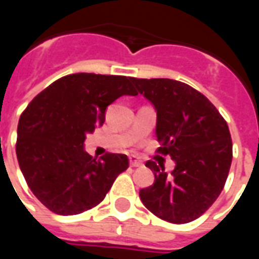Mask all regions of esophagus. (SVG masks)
I'll return each mask as SVG.
<instances>
[{
    "instance_id": "1",
    "label": "esophagus",
    "mask_w": 259,
    "mask_h": 259,
    "mask_svg": "<svg viewBox=\"0 0 259 259\" xmlns=\"http://www.w3.org/2000/svg\"><path fill=\"white\" fill-rule=\"evenodd\" d=\"M129 161H130V166H133V168H137V166H141V165H143V162H141V161H139V159H137L135 155L129 157Z\"/></svg>"
}]
</instances>
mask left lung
<instances>
[{
	"label": "left lung",
	"instance_id": "obj_1",
	"mask_svg": "<svg viewBox=\"0 0 259 259\" xmlns=\"http://www.w3.org/2000/svg\"><path fill=\"white\" fill-rule=\"evenodd\" d=\"M137 94L157 112L158 151L174 159L172 174L148 161L154 183L140 190L147 209L170 223H189L215 202L228 179L232 139L228 123L211 101L172 79H135Z\"/></svg>",
	"mask_w": 259,
	"mask_h": 259
}]
</instances>
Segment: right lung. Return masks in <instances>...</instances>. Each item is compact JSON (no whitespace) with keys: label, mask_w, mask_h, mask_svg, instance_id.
<instances>
[{"label":"right lung","mask_w":259,"mask_h":259,"mask_svg":"<svg viewBox=\"0 0 259 259\" xmlns=\"http://www.w3.org/2000/svg\"><path fill=\"white\" fill-rule=\"evenodd\" d=\"M132 77L74 73L61 77L27 105L18 123L16 157L38 201L58 215H76L98 205L119 174L124 154L98 161L84 150L85 136L105 122L108 105L137 96Z\"/></svg>","instance_id":"1"}]
</instances>
